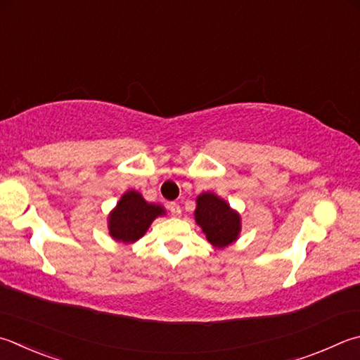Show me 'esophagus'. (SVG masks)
I'll list each match as a JSON object with an SVG mask.
<instances>
[{
  "label": "esophagus",
  "mask_w": 360,
  "mask_h": 360,
  "mask_svg": "<svg viewBox=\"0 0 360 360\" xmlns=\"http://www.w3.org/2000/svg\"><path fill=\"white\" fill-rule=\"evenodd\" d=\"M168 209H169V212H172L173 217H179L181 215V206L178 205V202H169Z\"/></svg>",
  "instance_id": "esophagus-1"
}]
</instances>
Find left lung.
Masks as SVG:
<instances>
[{"label":"left lung","instance_id":"obj_1","mask_svg":"<svg viewBox=\"0 0 360 360\" xmlns=\"http://www.w3.org/2000/svg\"><path fill=\"white\" fill-rule=\"evenodd\" d=\"M195 221L214 247L224 248L239 238L240 217L230 205L212 192L198 195Z\"/></svg>","mask_w":360,"mask_h":360}]
</instances>
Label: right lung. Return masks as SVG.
<instances>
[{
  "label": "right lung",
  "mask_w": 360,
  "mask_h": 360,
  "mask_svg": "<svg viewBox=\"0 0 360 360\" xmlns=\"http://www.w3.org/2000/svg\"><path fill=\"white\" fill-rule=\"evenodd\" d=\"M165 214V209L148 202L136 191H127L108 215V230L117 243L132 244L145 236L153 220Z\"/></svg>",
  "instance_id": "add662e5"
}]
</instances>
